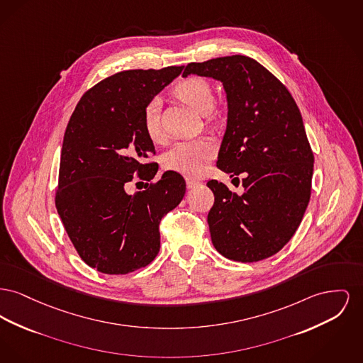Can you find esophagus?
<instances>
[{"label": "esophagus", "mask_w": 363, "mask_h": 363, "mask_svg": "<svg viewBox=\"0 0 363 363\" xmlns=\"http://www.w3.org/2000/svg\"><path fill=\"white\" fill-rule=\"evenodd\" d=\"M200 182L199 181H194V179H186V186L189 188V189H192V188H194L196 185H199Z\"/></svg>", "instance_id": "1"}]
</instances>
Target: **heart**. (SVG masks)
<instances>
[{
	"instance_id": "heart-1",
	"label": "heart",
	"mask_w": 363,
	"mask_h": 363,
	"mask_svg": "<svg viewBox=\"0 0 363 363\" xmlns=\"http://www.w3.org/2000/svg\"><path fill=\"white\" fill-rule=\"evenodd\" d=\"M175 94L197 113L206 115L213 109L215 94L211 85L203 78H188L175 87ZM144 128L150 140L160 138L159 103L153 100L144 112ZM215 144L208 138H196L175 144L164 156V166L188 178L201 177L215 156Z\"/></svg>"
}]
</instances>
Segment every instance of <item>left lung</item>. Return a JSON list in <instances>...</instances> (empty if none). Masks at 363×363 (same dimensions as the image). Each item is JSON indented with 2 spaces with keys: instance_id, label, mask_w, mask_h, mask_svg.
<instances>
[{
  "instance_id": "left-lung-1",
  "label": "left lung",
  "mask_w": 363,
  "mask_h": 363,
  "mask_svg": "<svg viewBox=\"0 0 363 363\" xmlns=\"http://www.w3.org/2000/svg\"><path fill=\"white\" fill-rule=\"evenodd\" d=\"M219 81L226 93L228 125L218 169L242 174L244 194L208 181L215 196L207 222L215 250L237 262H257L292 238L310 201L314 156L298 106L288 89L247 56L191 63L184 78Z\"/></svg>"
}]
</instances>
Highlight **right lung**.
Here are the masks:
<instances>
[{
    "label": "right lung",
    "mask_w": 363,
    "mask_h": 363,
    "mask_svg": "<svg viewBox=\"0 0 363 363\" xmlns=\"http://www.w3.org/2000/svg\"><path fill=\"white\" fill-rule=\"evenodd\" d=\"M182 69L118 72L86 91L69 118L56 208L75 250L97 272L128 274L150 264L160 250L162 218L185 196V179L175 171L145 191L125 189L134 174L150 181L157 172L147 162L155 147L144 112Z\"/></svg>",
    "instance_id": "add662e5"
}]
</instances>
